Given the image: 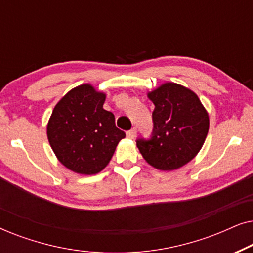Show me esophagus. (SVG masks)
<instances>
[{
  "mask_svg": "<svg viewBox=\"0 0 253 253\" xmlns=\"http://www.w3.org/2000/svg\"><path fill=\"white\" fill-rule=\"evenodd\" d=\"M136 133H137L136 127H133V129H131V130L127 131V132H126V137L129 138V139H133V138L136 137Z\"/></svg>",
  "mask_w": 253,
  "mask_h": 253,
  "instance_id": "esophagus-1",
  "label": "esophagus"
}]
</instances>
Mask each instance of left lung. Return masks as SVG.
Returning <instances> with one entry per match:
<instances>
[{"label":"left lung","instance_id":"left-lung-1","mask_svg":"<svg viewBox=\"0 0 253 253\" xmlns=\"http://www.w3.org/2000/svg\"><path fill=\"white\" fill-rule=\"evenodd\" d=\"M154 103L151 139H137V147L152 167L170 171L183 167L202 150L209 133V113L195 92L165 83L147 93Z\"/></svg>","mask_w":253,"mask_h":253}]
</instances>
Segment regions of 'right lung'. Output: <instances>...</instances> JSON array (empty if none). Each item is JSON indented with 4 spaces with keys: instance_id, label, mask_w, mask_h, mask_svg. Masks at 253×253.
I'll list each match as a JSON object with an SVG mask.
<instances>
[{
    "instance_id": "obj_1",
    "label": "right lung",
    "mask_w": 253,
    "mask_h": 253,
    "mask_svg": "<svg viewBox=\"0 0 253 253\" xmlns=\"http://www.w3.org/2000/svg\"><path fill=\"white\" fill-rule=\"evenodd\" d=\"M105 100V93L92 85H79L57 102L48 121L47 137L55 155L77 174L101 171L126 137L114 114L103 109Z\"/></svg>"
}]
</instances>
